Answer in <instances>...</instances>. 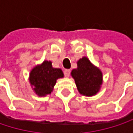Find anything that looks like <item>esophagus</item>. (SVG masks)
Returning a JSON list of instances; mask_svg holds the SVG:
<instances>
[{
	"instance_id": "obj_1",
	"label": "esophagus",
	"mask_w": 133,
	"mask_h": 133,
	"mask_svg": "<svg viewBox=\"0 0 133 133\" xmlns=\"http://www.w3.org/2000/svg\"><path fill=\"white\" fill-rule=\"evenodd\" d=\"M70 73H71V71H70L69 69H65V70L64 71V74H65V77H69Z\"/></svg>"
}]
</instances>
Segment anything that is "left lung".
Returning <instances> with one entry per match:
<instances>
[{
	"mask_svg": "<svg viewBox=\"0 0 133 133\" xmlns=\"http://www.w3.org/2000/svg\"><path fill=\"white\" fill-rule=\"evenodd\" d=\"M77 64L78 68L71 71L77 89L82 95L92 96L99 91L102 83V74L85 57L79 59Z\"/></svg>",
	"mask_w": 133,
	"mask_h": 133,
	"instance_id": "left-lung-1",
	"label": "left lung"
}]
</instances>
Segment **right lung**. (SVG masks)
<instances>
[{"instance_id":"obj_1","label":"right lung","mask_w":133,"mask_h":133,"mask_svg":"<svg viewBox=\"0 0 133 133\" xmlns=\"http://www.w3.org/2000/svg\"><path fill=\"white\" fill-rule=\"evenodd\" d=\"M64 76L59 68H54L51 62L44 61L41 65L35 67L30 73V82L39 96L51 94L56 80Z\"/></svg>"}]
</instances>
